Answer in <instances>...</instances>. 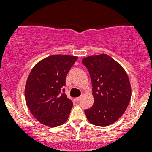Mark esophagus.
Wrapping results in <instances>:
<instances>
[{"instance_id": "34e87169", "label": "esophagus", "mask_w": 152, "mask_h": 152, "mask_svg": "<svg viewBox=\"0 0 152 152\" xmlns=\"http://www.w3.org/2000/svg\"><path fill=\"white\" fill-rule=\"evenodd\" d=\"M82 96H79V97H77V98H76V99H75V101H76V102H79V101H80L81 98H82Z\"/></svg>"}]
</instances>
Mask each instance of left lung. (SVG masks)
<instances>
[{"mask_svg": "<svg viewBox=\"0 0 152 152\" xmlns=\"http://www.w3.org/2000/svg\"><path fill=\"white\" fill-rule=\"evenodd\" d=\"M90 73L94 104L85 110L87 120L99 126L117 121L131 100L132 90L126 72L115 59L102 53L82 59Z\"/></svg>", "mask_w": 152, "mask_h": 152, "instance_id": "8db88e82", "label": "left lung"}]
</instances>
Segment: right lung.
I'll use <instances>...</instances> for the list:
<instances>
[{
  "mask_svg": "<svg viewBox=\"0 0 152 152\" xmlns=\"http://www.w3.org/2000/svg\"><path fill=\"white\" fill-rule=\"evenodd\" d=\"M78 59L70 55H51L38 62L29 73L25 100L41 124L56 127L67 121L73 102L62 92L67 73Z\"/></svg>",
  "mask_w": 152,
  "mask_h": 152,
  "instance_id": "obj_1",
  "label": "right lung"
}]
</instances>
